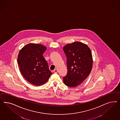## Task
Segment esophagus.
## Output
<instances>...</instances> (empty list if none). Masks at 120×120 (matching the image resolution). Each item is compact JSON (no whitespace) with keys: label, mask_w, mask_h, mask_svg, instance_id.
<instances>
[{"label":"esophagus","mask_w":120,"mask_h":120,"mask_svg":"<svg viewBox=\"0 0 120 120\" xmlns=\"http://www.w3.org/2000/svg\"><path fill=\"white\" fill-rule=\"evenodd\" d=\"M58 72V70L57 69H55L54 70V73H57Z\"/></svg>","instance_id":"1"}]
</instances>
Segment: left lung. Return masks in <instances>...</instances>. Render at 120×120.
<instances>
[{
  "mask_svg": "<svg viewBox=\"0 0 120 120\" xmlns=\"http://www.w3.org/2000/svg\"><path fill=\"white\" fill-rule=\"evenodd\" d=\"M66 57L68 71L63 77L66 86L73 87L80 85L91 73L93 60L91 52L85 44L74 42L63 48Z\"/></svg>",
  "mask_w": 120,
  "mask_h": 120,
  "instance_id": "obj_1",
  "label": "left lung"
}]
</instances>
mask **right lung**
<instances>
[{
  "label": "right lung",
  "mask_w": 120,
  "mask_h": 120,
  "mask_svg": "<svg viewBox=\"0 0 120 120\" xmlns=\"http://www.w3.org/2000/svg\"><path fill=\"white\" fill-rule=\"evenodd\" d=\"M47 47L40 44H27L20 51L18 66L22 75L29 82L40 86L46 83L52 73L43 54Z\"/></svg>",
  "instance_id": "obj_1"
}]
</instances>
